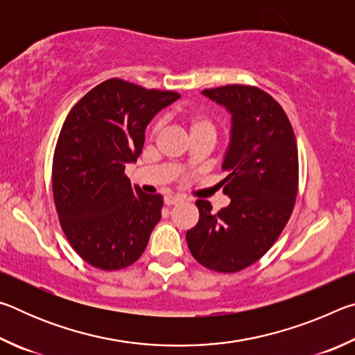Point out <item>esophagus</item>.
I'll use <instances>...</instances> for the list:
<instances>
[{"mask_svg":"<svg viewBox=\"0 0 355 355\" xmlns=\"http://www.w3.org/2000/svg\"><path fill=\"white\" fill-rule=\"evenodd\" d=\"M183 199L182 197H177V196H167L164 197V203L167 207H172V205H178V203H182Z\"/></svg>","mask_w":355,"mask_h":355,"instance_id":"1","label":"esophagus"}]
</instances>
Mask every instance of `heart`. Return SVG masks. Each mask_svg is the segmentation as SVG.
I'll use <instances>...</instances> for the list:
<instances>
[{
  "instance_id": "1",
  "label": "heart",
  "mask_w": 355,
  "mask_h": 355,
  "mask_svg": "<svg viewBox=\"0 0 355 355\" xmlns=\"http://www.w3.org/2000/svg\"><path fill=\"white\" fill-rule=\"evenodd\" d=\"M186 123H188L191 136L196 133H213L214 135L216 127H214L213 120L208 116H205V114L191 112V114H188V117H186ZM158 128H159V123L156 122L152 127V133H156Z\"/></svg>"
}]
</instances>
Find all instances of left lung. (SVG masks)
I'll list each match as a JSON object with an SVG mask.
<instances>
[{
    "label": "left lung",
    "mask_w": 355,
    "mask_h": 355,
    "mask_svg": "<svg viewBox=\"0 0 355 355\" xmlns=\"http://www.w3.org/2000/svg\"><path fill=\"white\" fill-rule=\"evenodd\" d=\"M232 114V137L219 183L232 202L213 213L199 199V222L186 233L192 257L216 272L243 271L277 241L299 184L297 146L290 119L260 87L245 84L202 92Z\"/></svg>",
    "instance_id": "8db88e82"
}]
</instances>
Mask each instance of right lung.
Segmentation results:
<instances>
[{
  "instance_id": "right-lung-1",
  "label": "right lung",
  "mask_w": 355,
  "mask_h": 355,
  "mask_svg": "<svg viewBox=\"0 0 355 355\" xmlns=\"http://www.w3.org/2000/svg\"><path fill=\"white\" fill-rule=\"evenodd\" d=\"M178 98L173 91L111 78L65 119L53 156V199L64 235L92 266L117 271L146 250L163 196L131 186L125 166L141 155L155 114Z\"/></svg>"
}]
</instances>
